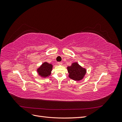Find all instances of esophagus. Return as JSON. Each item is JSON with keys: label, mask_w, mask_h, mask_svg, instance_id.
I'll list each match as a JSON object with an SVG mask.
<instances>
[{"label": "esophagus", "mask_w": 122, "mask_h": 122, "mask_svg": "<svg viewBox=\"0 0 122 122\" xmlns=\"http://www.w3.org/2000/svg\"><path fill=\"white\" fill-rule=\"evenodd\" d=\"M57 64H58V65H62V63L61 62H57Z\"/></svg>", "instance_id": "obj_1"}]
</instances>
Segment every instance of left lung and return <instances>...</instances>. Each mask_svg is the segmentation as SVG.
I'll return each instance as SVG.
<instances>
[{"label":"left lung","mask_w":122,"mask_h":122,"mask_svg":"<svg viewBox=\"0 0 122 122\" xmlns=\"http://www.w3.org/2000/svg\"><path fill=\"white\" fill-rule=\"evenodd\" d=\"M67 70L69 78L77 81L83 79L86 73V69L79 65L77 62H73L71 66H68Z\"/></svg>","instance_id":"1"}]
</instances>
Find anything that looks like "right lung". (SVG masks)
<instances>
[{
	"mask_svg": "<svg viewBox=\"0 0 122 122\" xmlns=\"http://www.w3.org/2000/svg\"><path fill=\"white\" fill-rule=\"evenodd\" d=\"M53 69V65L48 63L47 61L44 62L39 67L36 69V72L41 78L45 79L50 76Z\"/></svg>",
	"mask_w": 122,
	"mask_h": 122,
	"instance_id": "right-lung-1",
	"label": "right lung"
}]
</instances>
